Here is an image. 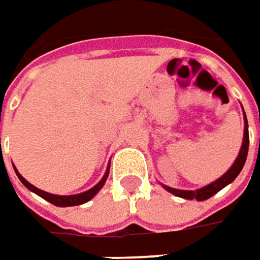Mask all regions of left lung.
Masks as SVG:
<instances>
[{
    "label": "left lung",
    "mask_w": 260,
    "mask_h": 260,
    "mask_svg": "<svg viewBox=\"0 0 260 260\" xmlns=\"http://www.w3.org/2000/svg\"><path fill=\"white\" fill-rule=\"evenodd\" d=\"M248 153V123L247 117H246V113H244V137H243V144H241V149H240V153L237 156L235 162L232 164V167L224 173L223 176L220 178H217L216 181L197 189V190H180V189H174V187H170V186H165V190H168L170 193L176 195L178 198H184V200H197V201H205L208 198H211L214 193H217L219 190H222L224 186H228L229 183H232L235 178L238 177V174L241 173L244 164H246V159H247Z\"/></svg>",
    "instance_id": "left-lung-1"
}]
</instances>
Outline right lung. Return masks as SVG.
I'll return each instance as SVG.
<instances>
[{
    "mask_svg": "<svg viewBox=\"0 0 260 260\" xmlns=\"http://www.w3.org/2000/svg\"><path fill=\"white\" fill-rule=\"evenodd\" d=\"M14 171H16V174H17V177L19 180L25 184V187H28L31 192H34L37 193L38 197H41L43 200L49 201L50 204H53V205H56V207H73V205H82L84 202H87V201H90L98 192H100V189L104 186V183H106L107 177H108V173H110V170L107 168L106 174H104V177L101 178V181L100 183H96L92 189H89V190H86V192H82V193H77V195H53V193H49V192H44V190H41V189H38L36 186H32L29 181H26L25 178L22 177L19 173H17V170L14 168Z\"/></svg>",
    "mask_w": 260,
    "mask_h": 260,
    "instance_id": "1",
    "label": "right lung"
}]
</instances>
